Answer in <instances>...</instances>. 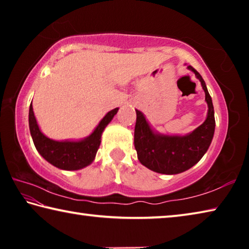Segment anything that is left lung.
Here are the masks:
<instances>
[{
	"label": "left lung",
	"mask_w": 249,
	"mask_h": 249,
	"mask_svg": "<svg viewBox=\"0 0 249 249\" xmlns=\"http://www.w3.org/2000/svg\"><path fill=\"white\" fill-rule=\"evenodd\" d=\"M191 70L200 80L208 103V115L199 127L187 135H168L156 132L145 115L136 109L134 144L142 165L158 174L177 175L190 169L200 161L208 151L215 130V119L212 99L203 78L191 66Z\"/></svg>",
	"instance_id": "1"
}]
</instances>
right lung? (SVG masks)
<instances>
[{"label":"right lung","instance_id":"add662e5","mask_svg":"<svg viewBox=\"0 0 249 249\" xmlns=\"http://www.w3.org/2000/svg\"><path fill=\"white\" fill-rule=\"evenodd\" d=\"M119 111L116 107L107 113L89 136L80 141H53L41 133L33 105L29 107V130L36 149L53 166L62 170H79L91 165L98 151L104 128Z\"/></svg>","mask_w":249,"mask_h":249}]
</instances>
